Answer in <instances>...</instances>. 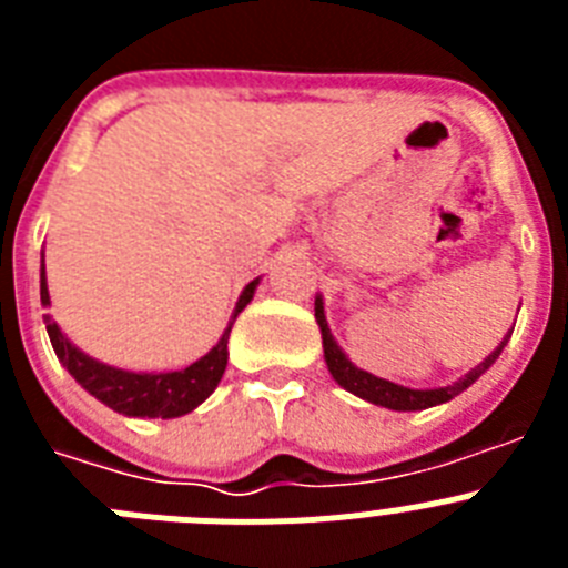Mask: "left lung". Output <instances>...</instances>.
Listing matches in <instances>:
<instances>
[{
    "instance_id": "1",
    "label": "left lung",
    "mask_w": 568,
    "mask_h": 568,
    "mask_svg": "<svg viewBox=\"0 0 568 568\" xmlns=\"http://www.w3.org/2000/svg\"><path fill=\"white\" fill-rule=\"evenodd\" d=\"M315 321H318V327H321V338H324V358H327V366H329V373H333V378L338 381L344 389H349L353 395H358V398L369 400V404L386 406V409H398V413H415V409H429V406H438V404H446V400H453L455 395L464 393L466 386L475 384V381H478L480 375H484L486 369L495 364V358L504 353L506 341H509V335H511V333L506 335L495 353L486 355V358L480 361L475 369H469V373H466L460 381H455V384L438 386V389H409V386L393 384V381L375 378V375L364 373V369H358L353 361L341 353V346L335 344L333 333H329V327H327V318H324V304H321V298H315Z\"/></svg>"
}]
</instances>
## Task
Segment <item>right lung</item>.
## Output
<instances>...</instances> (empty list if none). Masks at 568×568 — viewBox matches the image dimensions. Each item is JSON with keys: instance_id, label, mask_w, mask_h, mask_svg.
Segmentation results:
<instances>
[{"instance_id": "add662e5", "label": "right lung", "mask_w": 568, "mask_h": 568, "mask_svg": "<svg viewBox=\"0 0 568 568\" xmlns=\"http://www.w3.org/2000/svg\"><path fill=\"white\" fill-rule=\"evenodd\" d=\"M255 284H258V278L250 281L244 287L239 304H235L233 321L253 301ZM39 293H42V304H50L44 267ZM233 321L224 329L222 341L204 358L184 366V369H175V373H128V369H115V366L102 364V361L90 358L82 349H77L64 338L62 329L57 327V321H50L48 315H44V327H48L50 344L57 349V358L68 366V373L93 398L108 404L115 413L130 415V418H179V415L193 413L202 400H207L210 393L222 381L224 369H227V338L230 329H233Z\"/></svg>"}]
</instances>
